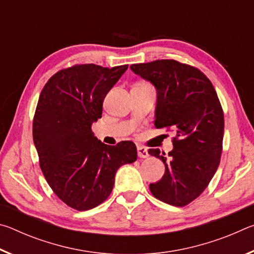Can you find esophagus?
I'll list each match as a JSON object with an SVG mask.
<instances>
[{
  "instance_id": "1",
  "label": "esophagus",
  "mask_w": 254,
  "mask_h": 254,
  "mask_svg": "<svg viewBox=\"0 0 254 254\" xmlns=\"http://www.w3.org/2000/svg\"><path fill=\"white\" fill-rule=\"evenodd\" d=\"M137 156L140 158H148L149 157L148 150L144 147H142V145H139V147H137Z\"/></svg>"
}]
</instances>
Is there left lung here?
Returning a JSON list of instances; mask_svg holds the SVG:
<instances>
[{
  "label": "left lung",
  "mask_w": 254,
  "mask_h": 254,
  "mask_svg": "<svg viewBox=\"0 0 254 254\" xmlns=\"http://www.w3.org/2000/svg\"><path fill=\"white\" fill-rule=\"evenodd\" d=\"M130 68L157 89L154 127L175 134L168 157L149 149L166 167L162 178L150 184V191L163 203L183 207L205 190L220 165L224 135L220 100L198 68L177 60L133 64Z\"/></svg>",
  "instance_id": "1"
}]
</instances>
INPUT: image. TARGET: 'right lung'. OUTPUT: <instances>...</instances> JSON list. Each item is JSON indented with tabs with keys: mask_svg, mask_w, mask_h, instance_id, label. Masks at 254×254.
Here are the masks:
<instances>
[{
	"mask_svg": "<svg viewBox=\"0 0 254 254\" xmlns=\"http://www.w3.org/2000/svg\"><path fill=\"white\" fill-rule=\"evenodd\" d=\"M127 69V65H75L56 72L41 91L32 127L40 168L59 199L74 209L102 204L118 169L136 160L131 141L107 145L92 131L106 94Z\"/></svg>",
	"mask_w": 254,
	"mask_h": 254,
	"instance_id": "1",
	"label": "right lung"
}]
</instances>
